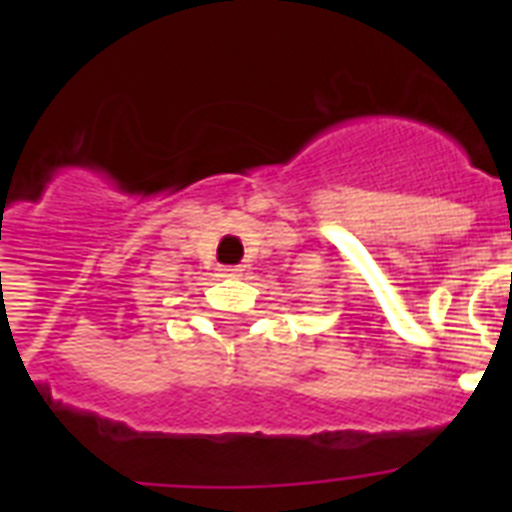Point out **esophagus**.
<instances>
[{"label":"esophagus","instance_id":"34e87169","mask_svg":"<svg viewBox=\"0 0 512 512\" xmlns=\"http://www.w3.org/2000/svg\"><path fill=\"white\" fill-rule=\"evenodd\" d=\"M223 276H241V268H223Z\"/></svg>","mask_w":512,"mask_h":512}]
</instances>
